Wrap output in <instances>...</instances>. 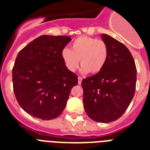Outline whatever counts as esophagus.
Wrapping results in <instances>:
<instances>
[{"instance_id": "esophagus-1", "label": "esophagus", "mask_w": 150, "mask_h": 150, "mask_svg": "<svg viewBox=\"0 0 150 150\" xmlns=\"http://www.w3.org/2000/svg\"><path fill=\"white\" fill-rule=\"evenodd\" d=\"M82 78H81V77L78 78V83H79V84L81 85V83H82Z\"/></svg>"}]
</instances>
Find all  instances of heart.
Segmentation results:
<instances>
[{
	"label": "heart",
	"mask_w": 150,
	"mask_h": 150,
	"mask_svg": "<svg viewBox=\"0 0 150 150\" xmlns=\"http://www.w3.org/2000/svg\"><path fill=\"white\" fill-rule=\"evenodd\" d=\"M108 58V47L104 41L89 36H80L64 48L61 59L68 70L75 71L81 62V71L84 74H98L103 69Z\"/></svg>",
	"instance_id": "b5f03b06"
}]
</instances>
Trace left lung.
I'll list each match as a JSON object with an SVG mask.
<instances>
[{"label":"left lung","mask_w":150,"mask_h":150,"mask_svg":"<svg viewBox=\"0 0 150 150\" xmlns=\"http://www.w3.org/2000/svg\"><path fill=\"white\" fill-rule=\"evenodd\" d=\"M108 47V58L100 73L83 79V103L95 121L109 123L118 119L130 104L135 91L136 68L123 43L107 34L100 35Z\"/></svg>","instance_id":"8db88e82"}]
</instances>
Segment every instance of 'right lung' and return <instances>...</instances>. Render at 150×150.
<instances>
[{"instance_id": "right-lung-1", "label": "right lung", "mask_w": 150, "mask_h": 150, "mask_svg": "<svg viewBox=\"0 0 150 150\" xmlns=\"http://www.w3.org/2000/svg\"><path fill=\"white\" fill-rule=\"evenodd\" d=\"M71 40L69 36L43 35L18 54L12 70L14 93L20 107L34 117H58L78 84V76L61 59V51Z\"/></svg>"}]
</instances>
